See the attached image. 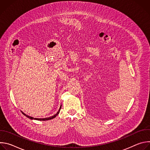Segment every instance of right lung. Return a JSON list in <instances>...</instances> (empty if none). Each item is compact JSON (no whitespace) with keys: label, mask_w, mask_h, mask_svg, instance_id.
<instances>
[{"label":"right lung","mask_w":150,"mask_h":150,"mask_svg":"<svg viewBox=\"0 0 150 150\" xmlns=\"http://www.w3.org/2000/svg\"><path fill=\"white\" fill-rule=\"evenodd\" d=\"M61 108H62V105H60V109H59V111L57 112V113H56V114H55L54 115H53V116H50V117H46V118H42V119H39V118H33V117H31V116H28V115H26L25 113H24L23 112V115H25V116H26L27 117H28V118H30V119H35V120H50V119H53V118H54L59 113V112H60V109H61Z\"/></svg>","instance_id":"1"}]
</instances>
